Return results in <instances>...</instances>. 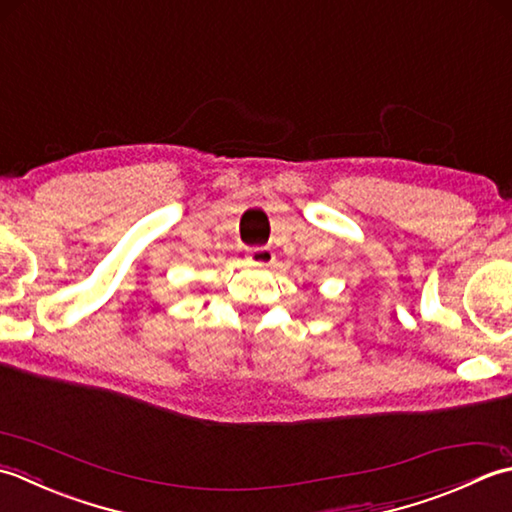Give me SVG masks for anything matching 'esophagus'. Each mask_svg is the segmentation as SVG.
Here are the masks:
<instances>
[{"mask_svg":"<svg viewBox=\"0 0 512 512\" xmlns=\"http://www.w3.org/2000/svg\"><path fill=\"white\" fill-rule=\"evenodd\" d=\"M274 252H271L269 247H254V249H249V254H247V260L252 265H260V267H267V265H271L274 263Z\"/></svg>","mask_w":512,"mask_h":512,"instance_id":"1","label":"esophagus"}]
</instances>
